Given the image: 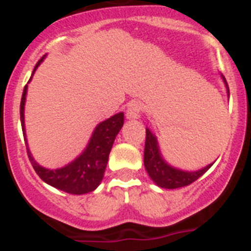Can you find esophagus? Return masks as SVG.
<instances>
[{"mask_svg":"<svg viewBox=\"0 0 251 251\" xmlns=\"http://www.w3.org/2000/svg\"><path fill=\"white\" fill-rule=\"evenodd\" d=\"M142 112V104L137 100H132L127 106V119H138Z\"/></svg>","mask_w":251,"mask_h":251,"instance_id":"obj_1","label":"esophagus"}]
</instances>
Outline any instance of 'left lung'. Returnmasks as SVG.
<instances>
[{"label":"left lung","instance_id":"obj_1","mask_svg":"<svg viewBox=\"0 0 251 251\" xmlns=\"http://www.w3.org/2000/svg\"><path fill=\"white\" fill-rule=\"evenodd\" d=\"M224 81H225L227 93H229V86L226 84L225 79H224ZM143 161H145L146 170H147L153 182L162 188H178L191 185L214 165V163H211V165L203 167L202 170L195 171V172H188V171L172 167L163 159L156 136L148 128H146L145 159Z\"/></svg>","mask_w":251,"mask_h":251}]
</instances>
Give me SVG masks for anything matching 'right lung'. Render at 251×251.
Wrapping results in <instances>:
<instances>
[{
    "mask_svg": "<svg viewBox=\"0 0 251 251\" xmlns=\"http://www.w3.org/2000/svg\"><path fill=\"white\" fill-rule=\"evenodd\" d=\"M44 57L45 56H43L39 60V63L36 64L34 72H32V75H34L35 70L40 65V63L44 60ZM26 93H27V85H25V88H24L21 104H20V115H21L20 118H21L22 132H24L25 142L26 133L24 112H25ZM123 113L114 114L113 117L106 119V121L99 123L95 127L94 132L92 134V138H90L89 143H88L86 148L84 150V152L81 153L80 156L76 157L72 163L66 165L65 167L56 168V170H49V168L40 166L39 163H36V161H35L32 154H31L30 150L26 146L28 159H30L31 165L34 167L35 172L48 185L72 195H83L92 192L98 187L99 183L103 179L106 163H108V158H109L110 150H112L115 137H117L119 130L123 127Z\"/></svg>",
    "mask_w": 251,
    "mask_h": 251,
    "instance_id": "right-lung-1",
    "label": "right lung"
}]
</instances>
